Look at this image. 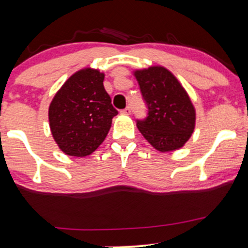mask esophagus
I'll return each mask as SVG.
<instances>
[{
  "mask_svg": "<svg viewBox=\"0 0 248 248\" xmlns=\"http://www.w3.org/2000/svg\"><path fill=\"white\" fill-rule=\"evenodd\" d=\"M130 112H132V109H130L129 106H127L124 109L121 110V113H124V114H130Z\"/></svg>",
  "mask_w": 248,
  "mask_h": 248,
  "instance_id": "esophagus-1",
  "label": "esophagus"
}]
</instances>
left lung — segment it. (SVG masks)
<instances>
[{
	"mask_svg": "<svg viewBox=\"0 0 248 248\" xmlns=\"http://www.w3.org/2000/svg\"><path fill=\"white\" fill-rule=\"evenodd\" d=\"M148 108L136 126L144 139L160 152L183 147L195 129L196 112L186 91L170 71L162 66L134 72Z\"/></svg>",
	"mask_w": 248,
	"mask_h": 248,
	"instance_id": "obj_1",
	"label": "left lung"
}]
</instances>
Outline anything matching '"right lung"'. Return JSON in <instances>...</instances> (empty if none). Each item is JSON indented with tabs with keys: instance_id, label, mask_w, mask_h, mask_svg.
<instances>
[{
	"instance_id": "right-lung-1",
	"label": "right lung",
	"mask_w": 248,
	"mask_h": 248,
	"mask_svg": "<svg viewBox=\"0 0 248 248\" xmlns=\"http://www.w3.org/2000/svg\"><path fill=\"white\" fill-rule=\"evenodd\" d=\"M98 70L76 72L56 93L49 107L50 129L62 152L87 156L102 143L118 114Z\"/></svg>"
}]
</instances>
